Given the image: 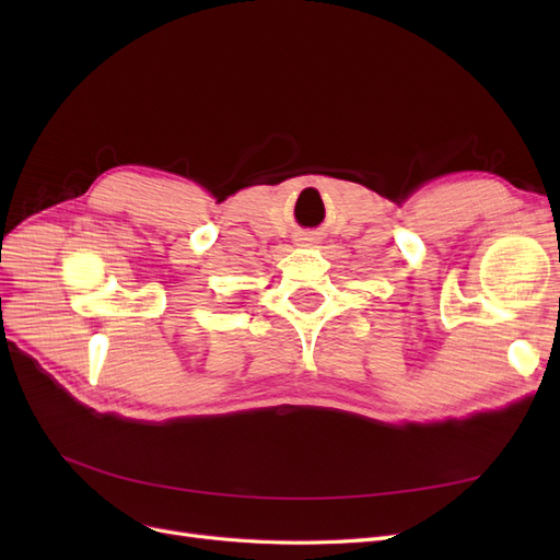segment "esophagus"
Returning a JSON list of instances; mask_svg holds the SVG:
<instances>
[{
    "label": "esophagus",
    "instance_id": "obj_1",
    "mask_svg": "<svg viewBox=\"0 0 560 560\" xmlns=\"http://www.w3.org/2000/svg\"><path fill=\"white\" fill-rule=\"evenodd\" d=\"M301 245H313L315 243V235L313 233H301L296 238Z\"/></svg>",
    "mask_w": 560,
    "mask_h": 560
}]
</instances>
